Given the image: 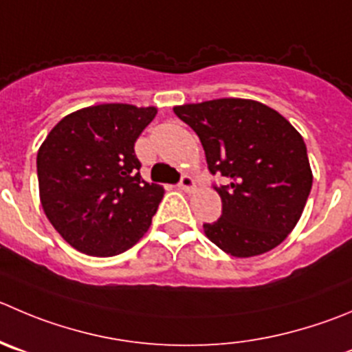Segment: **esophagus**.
Returning a JSON list of instances; mask_svg holds the SVG:
<instances>
[{
  "label": "esophagus",
  "instance_id": "obj_1",
  "mask_svg": "<svg viewBox=\"0 0 352 352\" xmlns=\"http://www.w3.org/2000/svg\"><path fill=\"white\" fill-rule=\"evenodd\" d=\"M178 188L183 190V192H192L195 188V179L192 176H188V174H183L178 183Z\"/></svg>",
  "mask_w": 352,
  "mask_h": 352
}]
</instances>
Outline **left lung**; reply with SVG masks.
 <instances>
[{
  "label": "left lung",
  "mask_w": 352,
  "mask_h": 352,
  "mask_svg": "<svg viewBox=\"0 0 352 352\" xmlns=\"http://www.w3.org/2000/svg\"><path fill=\"white\" fill-rule=\"evenodd\" d=\"M200 138L223 210L204 232L235 257L267 252L287 239L313 185L306 143L276 110L254 100L219 98L174 107Z\"/></svg>",
  "instance_id": "left-lung-1"
}]
</instances>
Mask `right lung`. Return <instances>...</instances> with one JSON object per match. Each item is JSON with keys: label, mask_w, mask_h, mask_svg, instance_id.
<instances>
[{"label": "right lung", "mask_w": 352, "mask_h": 352, "mask_svg": "<svg viewBox=\"0 0 352 352\" xmlns=\"http://www.w3.org/2000/svg\"><path fill=\"white\" fill-rule=\"evenodd\" d=\"M155 107L103 103L63 117L38 152L41 206L82 254L110 257L148 230L164 188L143 182L135 143Z\"/></svg>", "instance_id": "add662e5"}]
</instances>
